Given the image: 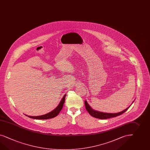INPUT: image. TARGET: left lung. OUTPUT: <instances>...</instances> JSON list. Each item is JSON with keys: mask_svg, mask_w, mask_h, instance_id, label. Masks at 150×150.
<instances>
[{"mask_svg": "<svg viewBox=\"0 0 150 150\" xmlns=\"http://www.w3.org/2000/svg\"><path fill=\"white\" fill-rule=\"evenodd\" d=\"M134 101H133L132 104L133 103ZM85 104L86 109L87 110V111L89 112V114L93 116L94 117L97 118H99V119H108V118H110L115 117H117L119 115H121L122 113L125 112L127 110L129 109L130 105L128 107L127 109L124 110L123 111H121L120 112L118 113H105V112H100V111H98L96 110H94L93 109L89 104H88L87 101L85 100Z\"/></svg>", "mask_w": 150, "mask_h": 150, "instance_id": "left-lung-1", "label": "left lung"}]
</instances>
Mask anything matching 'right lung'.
I'll return each instance as SVG.
<instances>
[{
  "label": "right lung",
  "instance_id": "right-lung-1",
  "mask_svg": "<svg viewBox=\"0 0 150 150\" xmlns=\"http://www.w3.org/2000/svg\"><path fill=\"white\" fill-rule=\"evenodd\" d=\"M65 96H66V94L63 96V97L62 98L58 105L57 106V107L53 111H51L49 113H46V114L43 115H41V116H28L27 115H25L30 118L37 119V120H46V119H50V118L55 117L59 114L61 110L62 109V108H63V104L64 103Z\"/></svg>",
  "mask_w": 150,
  "mask_h": 150
}]
</instances>
